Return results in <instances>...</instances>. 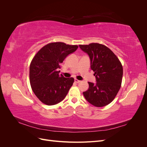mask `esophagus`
<instances>
[{"instance_id": "obj_1", "label": "esophagus", "mask_w": 147, "mask_h": 147, "mask_svg": "<svg viewBox=\"0 0 147 147\" xmlns=\"http://www.w3.org/2000/svg\"><path fill=\"white\" fill-rule=\"evenodd\" d=\"M80 82H81V81L78 80H77V79H75V83H80Z\"/></svg>"}]
</instances>
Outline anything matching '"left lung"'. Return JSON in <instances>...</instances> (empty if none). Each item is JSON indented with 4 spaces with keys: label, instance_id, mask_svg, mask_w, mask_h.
Listing matches in <instances>:
<instances>
[{
    "label": "left lung",
    "instance_id": "left-lung-1",
    "mask_svg": "<svg viewBox=\"0 0 147 147\" xmlns=\"http://www.w3.org/2000/svg\"><path fill=\"white\" fill-rule=\"evenodd\" d=\"M81 50L90 57L91 69L94 72L96 83L88 82V90L83 94L86 100L100 107L109 104L115 99L121 87L123 67L111 50L104 45L92 43L80 45Z\"/></svg>",
    "mask_w": 147,
    "mask_h": 147
}]
</instances>
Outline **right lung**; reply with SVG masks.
Listing matches in <instances>:
<instances>
[{
  "mask_svg": "<svg viewBox=\"0 0 147 147\" xmlns=\"http://www.w3.org/2000/svg\"><path fill=\"white\" fill-rule=\"evenodd\" d=\"M78 48L63 42L51 43L34 57L29 67L30 83L34 94L43 104H58L67 94L74 79L59 75L58 69L65 57Z\"/></svg>",
  "mask_w": 147,
  "mask_h": 147,
  "instance_id": "obj_1",
  "label": "right lung"
}]
</instances>
